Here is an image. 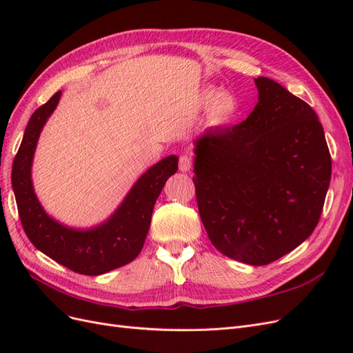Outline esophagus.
Returning a JSON list of instances; mask_svg holds the SVG:
<instances>
[{
	"label": "esophagus",
	"instance_id": "esophagus-1",
	"mask_svg": "<svg viewBox=\"0 0 353 353\" xmlns=\"http://www.w3.org/2000/svg\"><path fill=\"white\" fill-rule=\"evenodd\" d=\"M193 166V159L188 154H183L179 157V170L181 172H188V170Z\"/></svg>",
	"mask_w": 353,
	"mask_h": 353
}]
</instances>
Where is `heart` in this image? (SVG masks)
<instances>
[{
  "label": "heart",
  "mask_w": 353,
  "mask_h": 353,
  "mask_svg": "<svg viewBox=\"0 0 353 353\" xmlns=\"http://www.w3.org/2000/svg\"><path fill=\"white\" fill-rule=\"evenodd\" d=\"M205 108H210V119L215 125H227L239 114L240 101L231 92H221L216 88H209L201 95Z\"/></svg>",
  "instance_id": "1"
}]
</instances>
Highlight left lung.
<instances>
[{"mask_svg":"<svg viewBox=\"0 0 353 353\" xmlns=\"http://www.w3.org/2000/svg\"><path fill=\"white\" fill-rule=\"evenodd\" d=\"M248 119L194 141L196 197L210 243L231 259L268 265L302 244L331 179L323 125L311 105L259 77Z\"/></svg>","mask_w":353,"mask_h":353,"instance_id":"8db88e82","label":"left lung"}]
</instances>
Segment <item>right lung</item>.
Segmentation results:
<instances>
[{"label":"right lung","instance_id":"obj_1","mask_svg":"<svg viewBox=\"0 0 353 353\" xmlns=\"http://www.w3.org/2000/svg\"><path fill=\"white\" fill-rule=\"evenodd\" d=\"M60 97L57 91L30 116L14 157L12 184L19 216L30 243L48 258L78 274L101 275L132 262L141 252L154 203L168 178L178 170V157L162 159L138 178L121 206L100 225L88 230L63 225L41 206L32 184L38 138Z\"/></svg>","mask_w":353,"mask_h":353}]
</instances>
